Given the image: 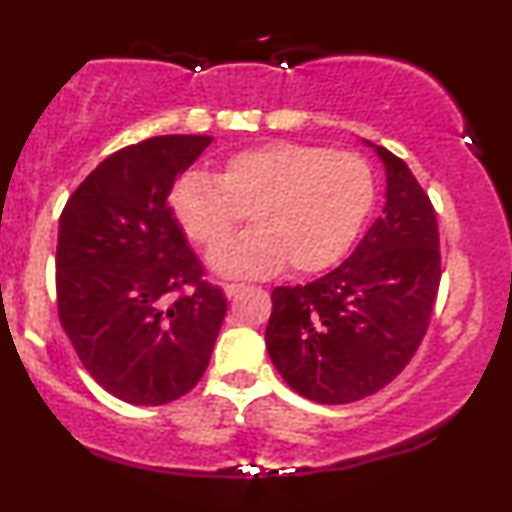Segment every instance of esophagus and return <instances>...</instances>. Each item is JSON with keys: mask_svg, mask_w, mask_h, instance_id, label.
Wrapping results in <instances>:
<instances>
[{"mask_svg": "<svg viewBox=\"0 0 512 512\" xmlns=\"http://www.w3.org/2000/svg\"><path fill=\"white\" fill-rule=\"evenodd\" d=\"M243 289H245L243 284H226L223 286V293H226V298H236Z\"/></svg>", "mask_w": 512, "mask_h": 512, "instance_id": "esophagus-1", "label": "esophagus"}]
</instances>
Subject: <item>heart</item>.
I'll list each match as a JSON object with an SVG mask.
<instances>
[{
	"instance_id": "1",
	"label": "heart",
	"mask_w": 512,
	"mask_h": 512,
	"mask_svg": "<svg viewBox=\"0 0 512 512\" xmlns=\"http://www.w3.org/2000/svg\"><path fill=\"white\" fill-rule=\"evenodd\" d=\"M375 199L373 170L351 151L272 142L190 170L170 190V214L199 248H214L249 209L253 228L209 255L223 276L293 274L332 267L351 248Z\"/></svg>"
}]
</instances>
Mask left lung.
Returning a JSON list of instances; mask_svg holds the SVG:
<instances>
[{"mask_svg":"<svg viewBox=\"0 0 512 512\" xmlns=\"http://www.w3.org/2000/svg\"><path fill=\"white\" fill-rule=\"evenodd\" d=\"M385 166L383 216L346 262L305 286H276L264 342L281 378L320 404L375 395L402 373L428 330L440 284L438 223L407 163Z\"/></svg>","mask_w":512,"mask_h":512,"instance_id":"obj_1","label":"left lung"}]
</instances>
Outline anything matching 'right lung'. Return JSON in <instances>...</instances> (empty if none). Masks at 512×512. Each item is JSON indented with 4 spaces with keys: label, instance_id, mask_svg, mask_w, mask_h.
I'll return each instance as SVG.
<instances>
[{
    "label": "right lung",
    "instance_id": "obj_1",
    "mask_svg": "<svg viewBox=\"0 0 512 512\" xmlns=\"http://www.w3.org/2000/svg\"><path fill=\"white\" fill-rule=\"evenodd\" d=\"M209 144L204 134H166L125 146L60 216L64 332L91 378L137 407L168 404L199 383L226 317V296L202 279L168 207L175 180Z\"/></svg>",
    "mask_w": 512,
    "mask_h": 512
}]
</instances>
